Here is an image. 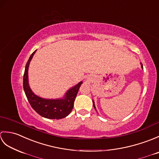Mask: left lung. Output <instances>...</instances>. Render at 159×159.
<instances>
[{
  "mask_svg": "<svg viewBox=\"0 0 159 159\" xmlns=\"http://www.w3.org/2000/svg\"><path fill=\"white\" fill-rule=\"evenodd\" d=\"M141 67H142V69H143V65H142V64H141ZM93 105L94 109H95V110H96V107H95V104H94V101H93Z\"/></svg>",
  "mask_w": 159,
  "mask_h": 159,
  "instance_id": "left-lung-1",
  "label": "left lung"
}]
</instances>
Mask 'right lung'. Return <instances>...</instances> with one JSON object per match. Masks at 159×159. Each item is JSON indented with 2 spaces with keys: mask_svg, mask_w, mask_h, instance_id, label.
<instances>
[{
  "mask_svg": "<svg viewBox=\"0 0 159 159\" xmlns=\"http://www.w3.org/2000/svg\"><path fill=\"white\" fill-rule=\"evenodd\" d=\"M35 52L36 50L31 54L25 66L23 76V88L26 96L33 109L41 116L48 119H62L68 116L72 111L74 100L83 82L80 81L72 88L70 89L66 93L63 98L45 99L36 96L30 88L28 79L29 63Z\"/></svg>",
  "mask_w": 159,
  "mask_h": 159,
  "instance_id": "add662e5",
  "label": "right lung"
}]
</instances>
